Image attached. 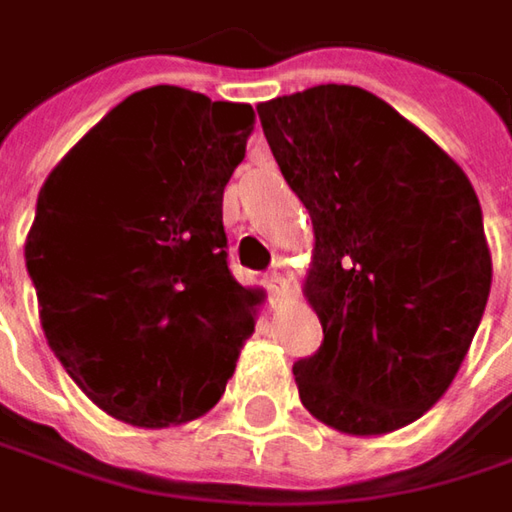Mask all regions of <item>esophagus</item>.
Segmentation results:
<instances>
[{
  "mask_svg": "<svg viewBox=\"0 0 512 512\" xmlns=\"http://www.w3.org/2000/svg\"><path fill=\"white\" fill-rule=\"evenodd\" d=\"M266 289H269V295L272 298H278L286 292V278L280 275V272H272V275H266Z\"/></svg>",
  "mask_w": 512,
  "mask_h": 512,
  "instance_id": "34e87169",
  "label": "esophagus"
}]
</instances>
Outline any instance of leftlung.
<instances>
[{
	"mask_svg": "<svg viewBox=\"0 0 512 512\" xmlns=\"http://www.w3.org/2000/svg\"><path fill=\"white\" fill-rule=\"evenodd\" d=\"M257 114L315 229L306 298L323 341L292 367L300 401L341 433H392L447 392L484 315L493 263L476 191L364 88L315 85Z\"/></svg>",
	"mask_w": 512,
	"mask_h": 512,
	"instance_id": "left-lung-1",
	"label": "left lung"
}]
</instances>
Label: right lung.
Here are the masks:
<instances>
[{
  "mask_svg": "<svg viewBox=\"0 0 512 512\" xmlns=\"http://www.w3.org/2000/svg\"><path fill=\"white\" fill-rule=\"evenodd\" d=\"M252 105L154 85L111 108L48 174L25 266L45 338L77 387L134 427L220 401L257 292L229 269L223 189Z\"/></svg>",
  "mask_w": 512,
  "mask_h": 512,
  "instance_id": "right-lung-1",
  "label": "right lung"
}]
</instances>
